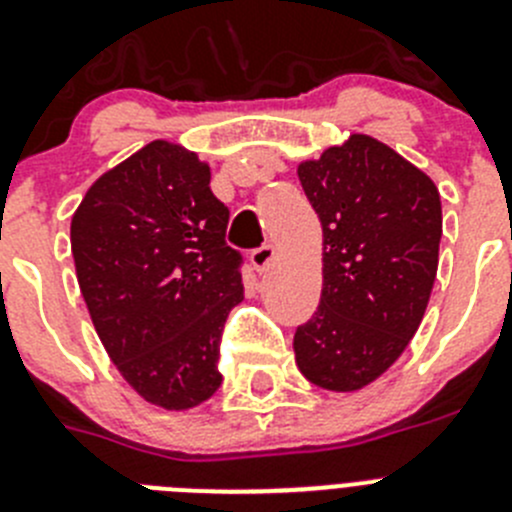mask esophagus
<instances>
[{"mask_svg": "<svg viewBox=\"0 0 512 512\" xmlns=\"http://www.w3.org/2000/svg\"><path fill=\"white\" fill-rule=\"evenodd\" d=\"M274 259H276V248L271 246V243H264V246L253 248L251 251V264L259 274H264V271L274 264Z\"/></svg>", "mask_w": 512, "mask_h": 512, "instance_id": "obj_1", "label": "esophagus"}]
</instances>
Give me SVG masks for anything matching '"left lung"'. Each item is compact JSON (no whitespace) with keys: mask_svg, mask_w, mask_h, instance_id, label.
<instances>
[{"mask_svg":"<svg viewBox=\"0 0 512 512\" xmlns=\"http://www.w3.org/2000/svg\"><path fill=\"white\" fill-rule=\"evenodd\" d=\"M320 215L322 297L294 332L307 381L358 391L406 350L437 279L442 200L411 162L365 134L299 164Z\"/></svg>","mask_w":512,"mask_h":512,"instance_id":"1","label":"left lung"}]
</instances>
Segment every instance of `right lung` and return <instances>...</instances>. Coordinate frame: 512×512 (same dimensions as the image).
<instances>
[{
	"instance_id": "1",
	"label": "right lung",
	"mask_w": 512,
	"mask_h": 512,
	"mask_svg": "<svg viewBox=\"0 0 512 512\" xmlns=\"http://www.w3.org/2000/svg\"><path fill=\"white\" fill-rule=\"evenodd\" d=\"M228 215L208 164L157 139L98 177L70 223L103 348L162 409H192L223 381L220 335L243 299V256L225 243Z\"/></svg>"
}]
</instances>
